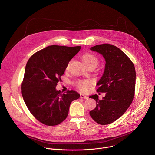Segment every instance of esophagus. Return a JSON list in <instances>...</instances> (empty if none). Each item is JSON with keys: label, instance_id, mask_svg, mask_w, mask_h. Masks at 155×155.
<instances>
[{"label": "esophagus", "instance_id": "34e87169", "mask_svg": "<svg viewBox=\"0 0 155 155\" xmlns=\"http://www.w3.org/2000/svg\"><path fill=\"white\" fill-rule=\"evenodd\" d=\"M80 98H84V99H87V98H88V97L86 96V95H84V94H81V95H80Z\"/></svg>", "mask_w": 155, "mask_h": 155}]
</instances>
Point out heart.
Instances as JSON below:
<instances>
[{"mask_svg":"<svg viewBox=\"0 0 155 155\" xmlns=\"http://www.w3.org/2000/svg\"><path fill=\"white\" fill-rule=\"evenodd\" d=\"M82 58L84 63L87 67L94 66L95 68L98 63V60L97 58L95 55L91 54H85L84 55H83ZM70 64H71V61H69L66 67V70L69 69ZM89 85H90V81L87 80H78L75 82L76 87L83 91H86Z\"/></svg>","mask_w":155,"mask_h":155,"instance_id":"b5f03b06","label":"heart"}]
</instances>
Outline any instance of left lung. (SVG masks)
<instances>
[{
    "mask_svg": "<svg viewBox=\"0 0 155 155\" xmlns=\"http://www.w3.org/2000/svg\"><path fill=\"white\" fill-rule=\"evenodd\" d=\"M91 50L105 59V71L97 84V91L106 95L101 100L97 94L89 96L97 103L89 114L98 124L108 125L120 117L131 104L136 85L135 68L127 55L115 45L99 44Z\"/></svg>",
    "mask_w": 155,
    "mask_h": 155,
    "instance_id": "left-lung-1",
    "label": "left lung"
}]
</instances>
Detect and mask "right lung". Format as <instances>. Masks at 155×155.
Segmentation results:
<instances>
[{
  "mask_svg": "<svg viewBox=\"0 0 155 155\" xmlns=\"http://www.w3.org/2000/svg\"><path fill=\"white\" fill-rule=\"evenodd\" d=\"M80 48L50 45L34 54L26 64L22 95L31 114L45 125L55 126L64 121L71 102L80 97L74 90L62 94L55 87L61 81L68 63Z\"/></svg>",
  "mask_w": 155,
  "mask_h": 155,
  "instance_id": "1",
  "label": "right lung"
}]
</instances>
